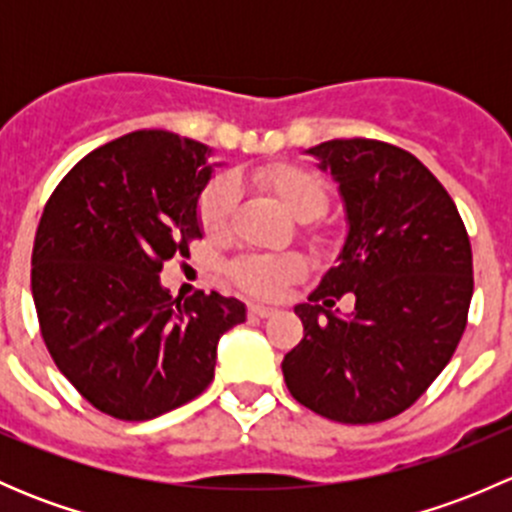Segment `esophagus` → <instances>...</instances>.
I'll return each mask as SVG.
<instances>
[{
  "instance_id": "obj_1",
  "label": "esophagus",
  "mask_w": 512,
  "mask_h": 512,
  "mask_svg": "<svg viewBox=\"0 0 512 512\" xmlns=\"http://www.w3.org/2000/svg\"><path fill=\"white\" fill-rule=\"evenodd\" d=\"M247 314H250V317L267 319V317H272V314H277V309L275 307H265V304H250V307H247Z\"/></svg>"
}]
</instances>
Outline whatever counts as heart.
<instances>
[{
    "instance_id": "b5f03b06",
    "label": "heart",
    "mask_w": 512,
    "mask_h": 512,
    "mask_svg": "<svg viewBox=\"0 0 512 512\" xmlns=\"http://www.w3.org/2000/svg\"><path fill=\"white\" fill-rule=\"evenodd\" d=\"M252 183L272 195L294 220L319 218L329 205V188L317 173L292 163H272L252 173ZM237 208V190L230 178H218L205 188L198 203V220L210 240H225L232 230ZM242 292L255 297H277L282 289L304 275L299 255H242L227 270Z\"/></svg>"
}]
</instances>
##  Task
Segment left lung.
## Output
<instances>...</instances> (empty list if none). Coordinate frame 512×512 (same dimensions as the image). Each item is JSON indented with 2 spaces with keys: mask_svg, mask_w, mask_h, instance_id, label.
Masks as SVG:
<instances>
[{
  "mask_svg": "<svg viewBox=\"0 0 512 512\" xmlns=\"http://www.w3.org/2000/svg\"><path fill=\"white\" fill-rule=\"evenodd\" d=\"M339 183L349 235L339 265L297 304L304 337L282 361L289 394L339 423L399 416L466 332L473 252L456 203L399 146L339 138L309 148ZM347 291L355 312L333 309Z\"/></svg>",
  "mask_w": 512,
  "mask_h": 512,
  "instance_id": "left-lung-1",
  "label": "left lung"
}]
</instances>
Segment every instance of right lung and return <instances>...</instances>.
<instances>
[{"mask_svg": "<svg viewBox=\"0 0 512 512\" xmlns=\"http://www.w3.org/2000/svg\"><path fill=\"white\" fill-rule=\"evenodd\" d=\"M210 148L136 131L84 156L51 193L34 237L32 294L41 337L101 414L148 421L203 394L218 339L245 304L218 292L178 299L160 285L170 257L200 237Z\"/></svg>", "mask_w": 512, "mask_h": 512, "instance_id": "add662e5", "label": "right lung"}]
</instances>
